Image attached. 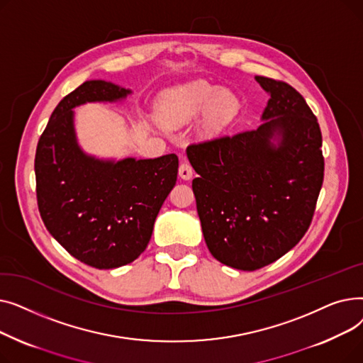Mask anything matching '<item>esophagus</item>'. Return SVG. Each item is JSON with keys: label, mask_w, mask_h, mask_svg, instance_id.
<instances>
[{"label": "esophagus", "mask_w": 363, "mask_h": 363, "mask_svg": "<svg viewBox=\"0 0 363 363\" xmlns=\"http://www.w3.org/2000/svg\"><path fill=\"white\" fill-rule=\"evenodd\" d=\"M193 174H194L193 166L189 164L186 160H182L181 164H179V177L182 179H189V178L193 177Z\"/></svg>", "instance_id": "34e87169"}]
</instances>
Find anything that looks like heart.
Returning a JSON list of instances; mask_svg holds the SVG:
<instances>
[{"mask_svg": "<svg viewBox=\"0 0 363 363\" xmlns=\"http://www.w3.org/2000/svg\"><path fill=\"white\" fill-rule=\"evenodd\" d=\"M237 104L231 92H219L212 85L194 82L169 92L162 101L160 116L166 125L178 126L208 106L207 123L211 128H219L235 113Z\"/></svg>", "mask_w": 363, "mask_h": 363, "instance_id": "obj_1", "label": "heart"}]
</instances>
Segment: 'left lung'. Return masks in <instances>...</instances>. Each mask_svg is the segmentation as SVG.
Instances as JSON below:
<instances>
[{
	"instance_id": "1",
	"label": "left lung",
	"mask_w": 363,
	"mask_h": 363,
	"mask_svg": "<svg viewBox=\"0 0 363 363\" xmlns=\"http://www.w3.org/2000/svg\"><path fill=\"white\" fill-rule=\"evenodd\" d=\"M256 81L271 94L259 128L186 148L208 252L240 271L274 263L306 234L325 166L320 128L301 94L279 79Z\"/></svg>"
}]
</instances>
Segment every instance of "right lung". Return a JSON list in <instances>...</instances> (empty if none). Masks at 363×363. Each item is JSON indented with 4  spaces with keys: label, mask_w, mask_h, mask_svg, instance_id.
Listing matches in <instances>:
<instances>
[{
    "label": "right lung",
    "mask_w": 363,
    "mask_h": 363,
    "mask_svg": "<svg viewBox=\"0 0 363 363\" xmlns=\"http://www.w3.org/2000/svg\"><path fill=\"white\" fill-rule=\"evenodd\" d=\"M126 94L110 82H84L57 104L36 145V201L43 222L73 257L97 269L119 268L145 250L178 175L177 155L111 163L79 150L72 108Z\"/></svg>",
    "instance_id": "1"
}]
</instances>
